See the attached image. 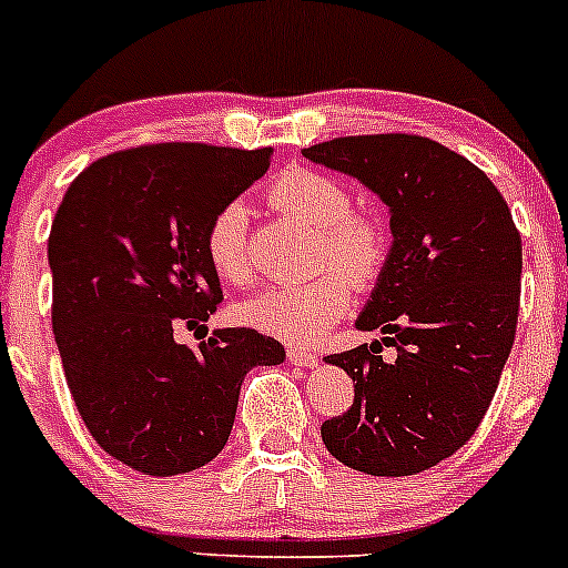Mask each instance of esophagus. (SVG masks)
<instances>
[{"label": "esophagus", "mask_w": 568, "mask_h": 568, "mask_svg": "<svg viewBox=\"0 0 568 568\" xmlns=\"http://www.w3.org/2000/svg\"><path fill=\"white\" fill-rule=\"evenodd\" d=\"M285 355H288V361L294 363V366H316L318 363V357L313 355L307 346H288V352H285Z\"/></svg>", "instance_id": "obj_1"}]
</instances>
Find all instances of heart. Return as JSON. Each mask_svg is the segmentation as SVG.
<instances>
[{
	"instance_id": "obj_1",
	"label": "heart",
	"mask_w": 568,
	"mask_h": 568,
	"mask_svg": "<svg viewBox=\"0 0 568 568\" xmlns=\"http://www.w3.org/2000/svg\"><path fill=\"white\" fill-rule=\"evenodd\" d=\"M272 211L316 230V266L327 268L302 283H274L241 302L235 316L283 341H313L349 307V280L372 285L390 255V233L377 216L352 211L349 185L318 169L291 166L263 189ZM205 257L213 274L241 285L252 274L246 211L227 202L205 230Z\"/></svg>"
}]
</instances>
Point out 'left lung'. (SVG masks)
<instances>
[{"label":"left lung","mask_w":568,"mask_h":568,"mask_svg":"<svg viewBox=\"0 0 568 568\" xmlns=\"http://www.w3.org/2000/svg\"><path fill=\"white\" fill-rule=\"evenodd\" d=\"M302 155L352 174L390 211V246L357 329L394 345L361 344L324 361L355 383L344 416L322 424L335 460L374 477L442 464L477 433L514 349L521 235L486 172L410 132L346 135Z\"/></svg>","instance_id":"8db88e82"}]
</instances>
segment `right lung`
<instances>
[{
  "label": "right lung",
  "instance_id": "1",
  "mask_svg": "<svg viewBox=\"0 0 568 568\" xmlns=\"http://www.w3.org/2000/svg\"><path fill=\"white\" fill-rule=\"evenodd\" d=\"M272 146L144 144L82 169L52 233V329L74 405L113 460L152 477L211 464L227 444L252 366L285 357L250 327H202L222 285L205 257L219 207L263 178ZM207 333V329H205Z\"/></svg>",
  "mask_w": 568,
  "mask_h": 568
}]
</instances>
